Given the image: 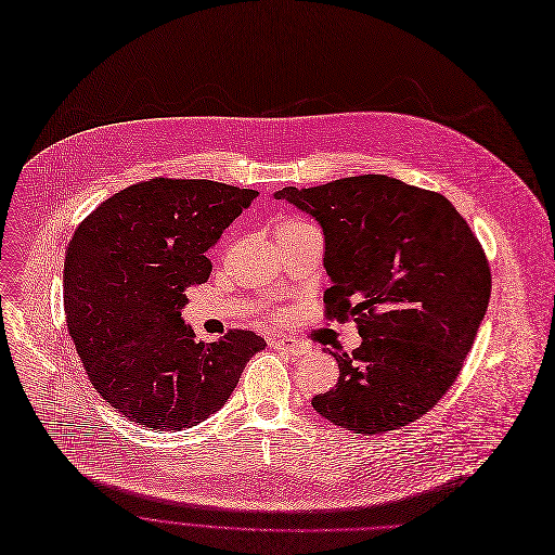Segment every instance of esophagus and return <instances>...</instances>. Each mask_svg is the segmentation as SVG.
Instances as JSON below:
<instances>
[{
    "label": "esophagus",
    "instance_id": "esophagus-1",
    "mask_svg": "<svg viewBox=\"0 0 555 555\" xmlns=\"http://www.w3.org/2000/svg\"><path fill=\"white\" fill-rule=\"evenodd\" d=\"M274 347L281 349V351H285V354H292V357H304V354H308V347H306L304 343L292 340V338H279V340H274Z\"/></svg>",
    "mask_w": 555,
    "mask_h": 555
}]
</instances>
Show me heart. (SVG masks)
Segmentation results:
<instances>
[{
	"label": "heart",
	"mask_w": 555,
	"mask_h": 555,
	"mask_svg": "<svg viewBox=\"0 0 555 555\" xmlns=\"http://www.w3.org/2000/svg\"><path fill=\"white\" fill-rule=\"evenodd\" d=\"M308 228H314V225H310L308 221H304V219H298V217H285V219H281L279 223H276V234H285V232H298V230H308Z\"/></svg>",
	"instance_id": "b5f03b06"
}]
</instances>
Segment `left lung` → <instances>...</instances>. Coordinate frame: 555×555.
<instances>
[{
  "mask_svg": "<svg viewBox=\"0 0 555 555\" xmlns=\"http://www.w3.org/2000/svg\"><path fill=\"white\" fill-rule=\"evenodd\" d=\"M325 234V317L354 319L338 383L312 398L330 423L383 434L425 416L459 378L485 319L491 272L461 212L431 190L361 175L274 194Z\"/></svg>",
  "mask_w": 555,
  "mask_h": 555,
  "instance_id": "8db88e82",
  "label": "left lung"
}]
</instances>
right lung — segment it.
I'll return each mask as SVG.
<instances>
[{"instance_id":"right-lung-1","label":"right lung","mask_w":555,"mask_h":555,"mask_svg":"<svg viewBox=\"0 0 555 555\" xmlns=\"http://www.w3.org/2000/svg\"><path fill=\"white\" fill-rule=\"evenodd\" d=\"M208 179L155 177L106 198L75 230L64 310L92 387L121 416L181 431L219 412L266 347L249 330L196 340L185 289L212 272L208 249L257 198Z\"/></svg>"}]
</instances>
